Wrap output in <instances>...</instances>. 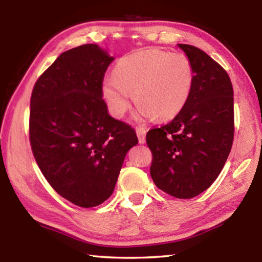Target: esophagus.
<instances>
[{"label": "esophagus", "mask_w": 262, "mask_h": 262, "mask_svg": "<svg viewBox=\"0 0 262 262\" xmlns=\"http://www.w3.org/2000/svg\"><path fill=\"white\" fill-rule=\"evenodd\" d=\"M145 133H147V130L143 127H136V134L137 137H139L140 143H144L145 142Z\"/></svg>", "instance_id": "1"}]
</instances>
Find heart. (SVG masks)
Segmentation results:
<instances>
[{
  "label": "heart",
  "mask_w": 262,
  "mask_h": 262,
  "mask_svg": "<svg viewBox=\"0 0 262 262\" xmlns=\"http://www.w3.org/2000/svg\"><path fill=\"white\" fill-rule=\"evenodd\" d=\"M192 62L184 54L145 50L118 62L104 79L101 94L110 113L122 118L134 99L137 117L170 120L185 108L194 84Z\"/></svg>",
  "instance_id": "b5f03b06"
}]
</instances>
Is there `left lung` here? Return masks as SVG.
Returning <instances> with one entry per match:
<instances>
[{"label": "left lung", "mask_w": 262, "mask_h": 262, "mask_svg": "<svg viewBox=\"0 0 262 262\" xmlns=\"http://www.w3.org/2000/svg\"><path fill=\"white\" fill-rule=\"evenodd\" d=\"M194 68L193 90L171 122L147 133L155 185L177 199L201 194L216 180L233 143V88L221 64L192 45L179 43Z\"/></svg>", "instance_id": "left-lung-1"}]
</instances>
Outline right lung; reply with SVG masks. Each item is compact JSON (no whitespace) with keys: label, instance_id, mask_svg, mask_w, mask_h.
<instances>
[{"label":"right lung","instance_id":"right-lung-1","mask_svg":"<svg viewBox=\"0 0 262 262\" xmlns=\"http://www.w3.org/2000/svg\"><path fill=\"white\" fill-rule=\"evenodd\" d=\"M113 57L95 43L62 53L35 82L29 134L33 156L56 193L82 208L112 195L134 128L110 117L104 75Z\"/></svg>","mask_w":262,"mask_h":262}]
</instances>
